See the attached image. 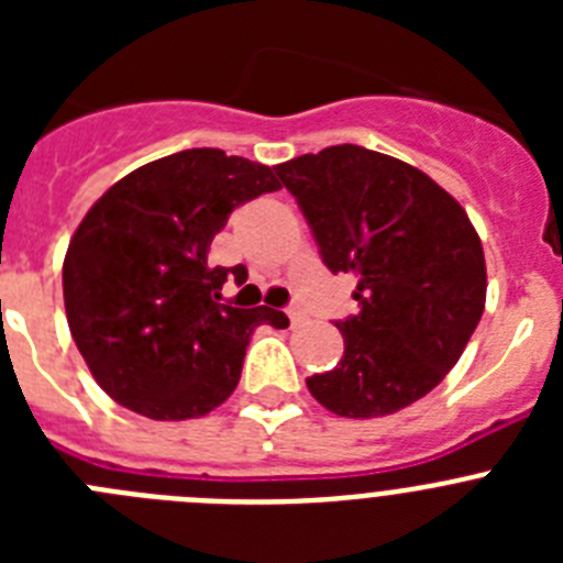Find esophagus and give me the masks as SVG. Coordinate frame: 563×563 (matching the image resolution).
<instances>
[{"instance_id": "esophagus-1", "label": "esophagus", "mask_w": 563, "mask_h": 563, "mask_svg": "<svg viewBox=\"0 0 563 563\" xmlns=\"http://www.w3.org/2000/svg\"><path fill=\"white\" fill-rule=\"evenodd\" d=\"M287 316H290V324L296 327L298 321L305 318V312H301V307H298V305H290V307H287Z\"/></svg>"}]
</instances>
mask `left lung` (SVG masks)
Returning <instances> with one entry per match:
<instances>
[{
	"label": "left lung",
	"mask_w": 563,
	"mask_h": 563,
	"mask_svg": "<svg viewBox=\"0 0 563 563\" xmlns=\"http://www.w3.org/2000/svg\"><path fill=\"white\" fill-rule=\"evenodd\" d=\"M332 273H355L343 357L307 377L338 417H386L454 369L485 310V253L460 202L409 163L341 146L276 166Z\"/></svg>",
	"instance_id": "8db88e82"
}]
</instances>
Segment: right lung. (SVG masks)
Here are the masks:
<instances>
[{
    "mask_svg": "<svg viewBox=\"0 0 563 563\" xmlns=\"http://www.w3.org/2000/svg\"><path fill=\"white\" fill-rule=\"evenodd\" d=\"M271 166L186 148L134 168L89 208L64 256L73 341L114 402L148 420H191L231 397L258 324L285 312L220 305L228 276L213 236L233 208L278 191Z\"/></svg>",
    "mask_w": 563,
    "mask_h": 563,
    "instance_id": "right-lung-1",
    "label": "right lung"
}]
</instances>
